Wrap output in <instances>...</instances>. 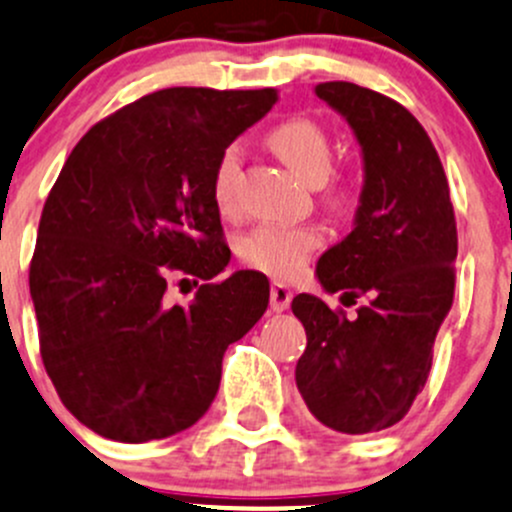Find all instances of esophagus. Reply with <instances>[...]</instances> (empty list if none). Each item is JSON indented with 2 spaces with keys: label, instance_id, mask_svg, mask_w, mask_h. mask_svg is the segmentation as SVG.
Segmentation results:
<instances>
[{
  "label": "esophagus",
  "instance_id": "1",
  "mask_svg": "<svg viewBox=\"0 0 512 512\" xmlns=\"http://www.w3.org/2000/svg\"><path fill=\"white\" fill-rule=\"evenodd\" d=\"M292 297L294 292L287 287V284L274 282L270 289V309L277 311V314H282V311H287L289 304H292Z\"/></svg>",
  "mask_w": 512,
  "mask_h": 512
}]
</instances>
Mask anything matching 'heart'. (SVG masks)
Here are the masks:
<instances>
[{
	"mask_svg": "<svg viewBox=\"0 0 512 512\" xmlns=\"http://www.w3.org/2000/svg\"><path fill=\"white\" fill-rule=\"evenodd\" d=\"M270 144L279 159L306 181L309 186L324 184L333 166V147L326 129L306 117L282 122L272 129ZM240 171V147L228 144L220 152L213 169V201L228 211L235 201V181ZM321 245V233L311 225H277L265 223L252 228L238 240V255L245 265L272 274V277H292L306 265L316 247Z\"/></svg>",
	"mask_w": 512,
	"mask_h": 512,
	"instance_id": "b5f03b06",
	"label": "heart"
}]
</instances>
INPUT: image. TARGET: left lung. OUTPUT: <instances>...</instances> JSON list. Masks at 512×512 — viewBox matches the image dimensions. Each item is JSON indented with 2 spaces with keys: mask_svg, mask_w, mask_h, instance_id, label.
<instances>
[{
  "mask_svg": "<svg viewBox=\"0 0 512 512\" xmlns=\"http://www.w3.org/2000/svg\"><path fill=\"white\" fill-rule=\"evenodd\" d=\"M314 93L348 122L363 159L353 230L319 257L316 279L328 294L368 301L348 319L297 294L306 351L294 375L321 424L373 434L400 422L427 383L454 301V208L432 139L400 102L343 80Z\"/></svg>",
  "mask_w": 512,
  "mask_h": 512,
  "instance_id": "1",
  "label": "left lung"
}]
</instances>
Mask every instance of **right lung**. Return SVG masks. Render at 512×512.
I'll list each match as a JSON object with an SVG mask.
<instances>
[{
    "mask_svg": "<svg viewBox=\"0 0 512 512\" xmlns=\"http://www.w3.org/2000/svg\"><path fill=\"white\" fill-rule=\"evenodd\" d=\"M277 93L166 88L75 144L43 206L29 287L41 358L63 405L100 437L139 444L196 424L223 355L265 314L270 282L240 270L166 301L179 270L228 267L211 181L228 144Z\"/></svg>",
    "mask_w": 512,
    "mask_h": 512,
    "instance_id": "right-lung-1",
    "label": "right lung"
}]
</instances>
